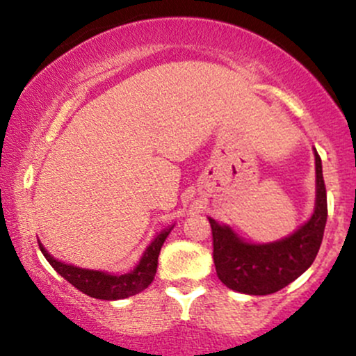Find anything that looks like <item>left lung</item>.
Masks as SVG:
<instances>
[{"instance_id": "obj_1", "label": "left lung", "mask_w": 356, "mask_h": 356, "mask_svg": "<svg viewBox=\"0 0 356 356\" xmlns=\"http://www.w3.org/2000/svg\"><path fill=\"white\" fill-rule=\"evenodd\" d=\"M316 161V206L312 219L295 234L269 244L241 241L227 226L209 218L212 259L219 280L229 289L246 295H271L300 277L313 264L325 234L328 204L323 181L321 159Z\"/></svg>"}]
</instances>
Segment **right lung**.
I'll return each mask as SVG.
<instances>
[{
  "mask_svg": "<svg viewBox=\"0 0 356 356\" xmlns=\"http://www.w3.org/2000/svg\"><path fill=\"white\" fill-rule=\"evenodd\" d=\"M169 231H162L161 234H157V238L152 241L147 251L142 256L140 263L137 264V268L134 271L127 273V275L113 276L107 275L104 271H92V269H81L76 266H70V264H63L60 261H56L55 257H51L44 251L42 243H38L40 249H42L43 256L47 257L48 263L51 264L53 269L58 273L60 276H63L68 283L75 286L76 289L85 295L97 298V300H124V298L134 296L137 293L144 291V289L154 281L155 271H157V259L159 252H161L162 244Z\"/></svg>",
  "mask_w": 356,
  "mask_h": 356,
  "instance_id": "add662e5",
  "label": "right lung"
}]
</instances>
